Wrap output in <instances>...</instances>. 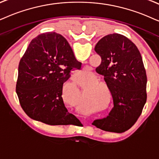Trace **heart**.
<instances>
[{
	"instance_id": "heart-1",
	"label": "heart",
	"mask_w": 159,
	"mask_h": 159,
	"mask_svg": "<svg viewBox=\"0 0 159 159\" xmlns=\"http://www.w3.org/2000/svg\"><path fill=\"white\" fill-rule=\"evenodd\" d=\"M83 75H84V74H83ZM94 81H98V78H94Z\"/></svg>"
}]
</instances>
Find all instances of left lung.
Returning a JSON list of instances; mask_svg holds the SVG:
<instances>
[{
  "mask_svg": "<svg viewBox=\"0 0 159 159\" xmlns=\"http://www.w3.org/2000/svg\"><path fill=\"white\" fill-rule=\"evenodd\" d=\"M94 51L101 57L97 70L104 75L114 107L106 117L94 120L92 125L106 131L124 132L137 121L147 100V75L141 54L135 44L120 34L105 36Z\"/></svg>",
  "mask_w": 159,
  "mask_h": 159,
  "instance_id": "1",
  "label": "left lung"
}]
</instances>
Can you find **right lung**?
Wrapping results in <instances>:
<instances>
[{"mask_svg": "<svg viewBox=\"0 0 159 159\" xmlns=\"http://www.w3.org/2000/svg\"><path fill=\"white\" fill-rule=\"evenodd\" d=\"M81 66L67 39L61 34L48 32L32 39L20 61L16 85L20 103L25 114L50 125L79 122L68 111L61 94L63 84L70 77V70ZM70 138L77 139L78 136Z\"/></svg>", "mask_w": 159, "mask_h": 159, "instance_id": "right-lung-1", "label": "right lung"}]
</instances>
